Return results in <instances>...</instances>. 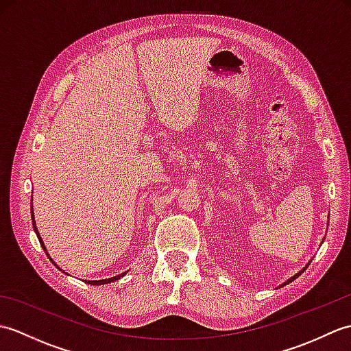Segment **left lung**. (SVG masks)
<instances>
[{
  "mask_svg": "<svg viewBox=\"0 0 351 351\" xmlns=\"http://www.w3.org/2000/svg\"><path fill=\"white\" fill-rule=\"evenodd\" d=\"M327 225H329V221H327ZM309 264H311V261H309V263H308V264H306V265H304V267H303V268H302V270H300V271H299V273H295V274H294V276H293V278H289V279H288V280H287V282H283V283H282V285H280V287H279V288H282V287H283V285H288V283H289V282H293V280H295V279H297V278H299V276H300V274H302V273H303V271H304V270H306V268H308V267H309Z\"/></svg>",
  "mask_w": 351,
  "mask_h": 351,
  "instance_id": "obj_1",
  "label": "left lung"
}]
</instances>
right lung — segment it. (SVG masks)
Here are the masks:
<instances>
[{"mask_svg": "<svg viewBox=\"0 0 351 351\" xmlns=\"http://www.w3.org/2000/svg\"><path fill=\"white\" fill-rule=\"evenodd\" d=\"M32 202H33V199H32ZM32 223H33V228H34V232H36V235H37V238H39V243H40V245H42V249L45 250V253H47V256L49 258V261L52 264H54L58 270H62L60 267H58L56 263H54V259H52L51 256H49V253H48V250H47V247H45V244H43V241H42V237L39 235V230H37V228H36V220H34V213H33V205H32ZM63 271V270H62ZM64 273V271H63ZM128 273V271H123V273H121V274H117V276H113V278H108V279H101V280H86V283H88V285H106V283H111V282H114V280H119L121 278H123V276Z\"/></svg>", "mask_w": 351, "mask_h": 351, "instance_id": "obj_1", "label": "right lung"}]
</instances>
